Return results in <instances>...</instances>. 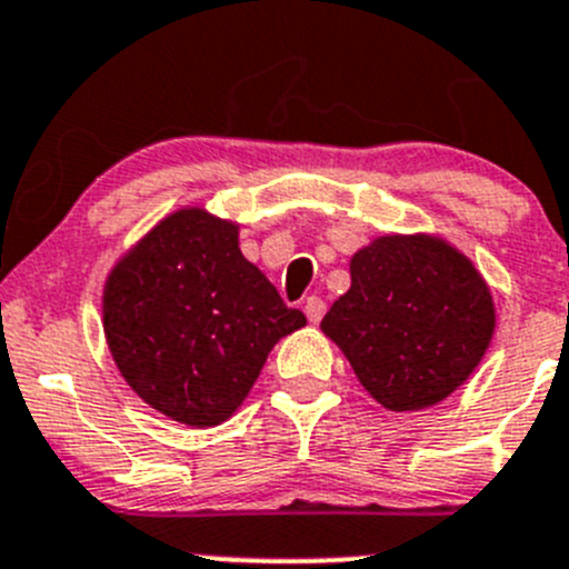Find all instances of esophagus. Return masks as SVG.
I'll return each instance as SVG.
<instances>
[{
  "mask_svg": "<svg viewBox=\"0 0 569 569\" xmlns=\"http://www.w3.org/2000/svg\"><path fill=\"white\" fill-rule=\"evenodd\" d=\"M302 311H306L308 322H313V325H317L319 319L325 317V300H319V297H308V300H306V306H302Z\"/></svg>",
  "mask_w": 569,
  "mask_h": 569,
  "instance_id": "esophagus-1",
  "label": "esophagus"
}]
</instances>
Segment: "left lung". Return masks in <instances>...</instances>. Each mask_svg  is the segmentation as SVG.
I'll return each mask as SVG.
<instances>
[{"label":"left lung","mask_w":569,"mask_h":569,"mask_svg":"<svg viewBox=\"0 0 569 569\" xmlns=\"http://www.w3.org/2000/svg\"><path fill=\"white\" fill-rule=\"evenodd\" d=\"M495 300L476 263L442 236L386 233L350 258V289L322 333L389 411L453 395L495 333Z\"/></svg>","instance_id":"8db88e82"}]
</instances>
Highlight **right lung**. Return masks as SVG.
Segmentation results:
<instances>
[{
	"label": "right lung",
	"instance_id": "obj_1",
	"mask_svg": "<svg viewBox=\"0 0 569 569\" xmlns=\"http://www.w3.org/2000/svg\"><path fill=\"white\" fill-rule=\"evenodd\" d=\"M306 325L239 250V224L180 208L116 261L102 328L121 378L189 428L236 413L283 336Z\"/></svg>",
	"mask_w": 569,
	"mask_h": 569
}]
</instances>
